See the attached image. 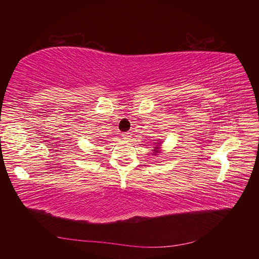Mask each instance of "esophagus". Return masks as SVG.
<instances>
[{
  "label": "esophagus",
  "instance_id": "obj_1",
  "mask_svg": "<svg viewBox=\"0 0 259 259\" xmlns=\"http://www.w3.org/2000/svg\"><path fill=\"white\" fill-rule=\"evenodd\" d=\"M131 136H132L131 133H123V134H122V137H123V139H125V140H128V139L131 138Z\"/></svg>",
  "mask_w": 259,
  "mask_h": 259
}]
</instances>
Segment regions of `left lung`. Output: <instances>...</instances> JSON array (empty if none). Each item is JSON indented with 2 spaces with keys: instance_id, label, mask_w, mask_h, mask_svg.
<instances>
[{
  "instance_id": "1",
  "label": "left lung",
  "mask_w": 259,
  "mask_h": 259,
  "mask_svg": "<svg viewBox=\"0 0 259 259\" xmlns=\"http://www.w3.org/2000/svg\"><path fill=\"white\" fill-rule=\"evenodd\" d=\"M155 144H158V143H155ZM159 145H160V144H159ZM159 145H156V146L154 147V150H155L154 153H158V151H156V150H158V149H159Z\"/></svg>"
}]
</instances>
